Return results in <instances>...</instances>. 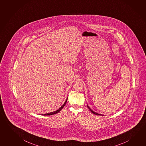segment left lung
<instances>
[{"label": "left lung", "mask_w": 146, "mask_h": 146, "mask_svg": "<svg viewBox=\"0 0 146 146\" xmlns=\"http://www.w3.org/2000/svg\"><path fill=\"white\" fill-rule=\"evenodd\" d=\"M88 108L89 109V110H90V111L92 113H93V114H95V115H100V116H104L103 115H102V114H98V113H96V112H94V111H92L91 109L88 107Z\"/></svg>", "instance_id": "8db88e82"}]
</instances>
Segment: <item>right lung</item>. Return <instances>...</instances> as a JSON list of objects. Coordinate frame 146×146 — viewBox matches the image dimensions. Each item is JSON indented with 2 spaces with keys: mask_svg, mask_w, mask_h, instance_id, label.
<instances>
[{
  "mask_svg": "<svg viewBox=\"0 0 146 146\" xmlns=\"http://www.w3.org/2000/svg\"><path fill=\"white\" fill-rule=\"evenodd\" d=\"M67 101V99L66 101L65 102V103L62 106H61V108H60V109H58V110H56V111H53V112H51V113H49L42 114V115H44V116H47V115H54V114H56V113H58L59 111H61V110H62V109L63 108L64 106H65V104H66Z\"/></svg>",
  "mask_w": 146,
  "mask_h": 146,
  "instance_id": "add662e5",
  "label": "right lung"
}]
</instances>
